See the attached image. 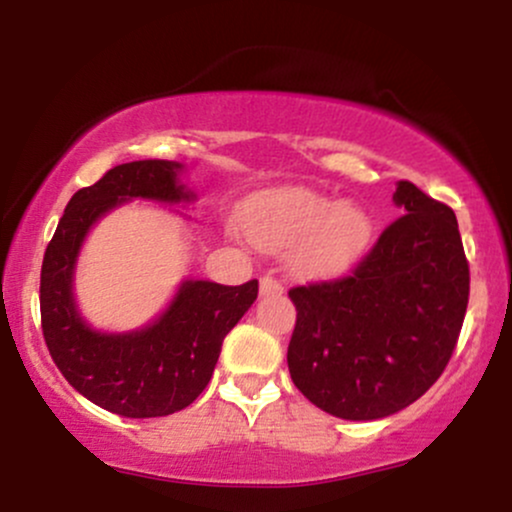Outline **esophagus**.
Returning a JSON list of instances; mask_svg holds the SVG:
<instances>
[{
    "instance_id": "34e87169",
    "label": "esophagus",
    "mask_w": 512,
    "mask_h": 512,
    "mask_svg": "<svg viewBox=\"0 0 512 512\" xmlns=\"http://www.w3.org/2000/svg\"><path fill=\"white\" fill-rule=\"evenodd\" d=\"M284 291V286H281L279 279H274V276L264 274L260 279V293L262 296H276V293Z\"/></svg>"
}]
</instances>
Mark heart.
<instances>
[{
    "instance_id": "obj_1",
    "label": "heart",
    "mask_w": 512,
    "mask_h": 512,
    "mask_svg": "<svg viewBox=\"0 0 512 512\" xmlns=\"http://www.w3.org/2000/svg\"><path fill=\"white\" fill-rule=\"evenodd\" d=\"M243 226L264 250L296 245V267L320 279L354 267L373 240V219L361 204L334 202L301 185L257 192L245 204Z\"/></svg>"
}]
</instances>
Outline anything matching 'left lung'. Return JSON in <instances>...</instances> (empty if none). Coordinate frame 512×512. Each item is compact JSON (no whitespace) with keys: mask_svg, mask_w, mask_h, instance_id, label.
Returning <instances> with one entry per match:
<instances>
[{"mask_svg":"<svg viewBox=\"0 0 512 512\" xmlns=\"http://www.w3.org/2000/svg\"><path fill=\"white\" fill-rule=\"evenodd\" d=\"M404 214L342 279L296 286L291 380L315 407L373 421L416 402L460 337L469 264L455 211L399 180Z\"/></svg>","mask_w":512,"mask_h":512,"instance_id":"8db88e82","label":"left lung"}]
</instances>
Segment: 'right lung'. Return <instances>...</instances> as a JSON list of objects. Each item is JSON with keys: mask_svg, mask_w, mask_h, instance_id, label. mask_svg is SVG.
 I'll return each instance as SVG.
<instances>
[{"mask_svg": "<svg viewBox=\"0 0 512 512\" xmlns=\"http://www.w3.org/2000/svg\"><path fill=\"white\" fill-rule=\"evenodd\" d=\"M175 161H132L110 168L96 185L69 199L40 269V325L52 361L67 383L98 407L151 419L190 407L209 385L223 337L257 298V279L240 286L185 281L166 313L149 327L105 334L86 325L72 281L81 243L91 226L134 197L190 202Z\"/></svg>", "mask_w": 512, "mask_h": 512, "instance_id": "add662e5", "label": "right lung"}]
</instances>
